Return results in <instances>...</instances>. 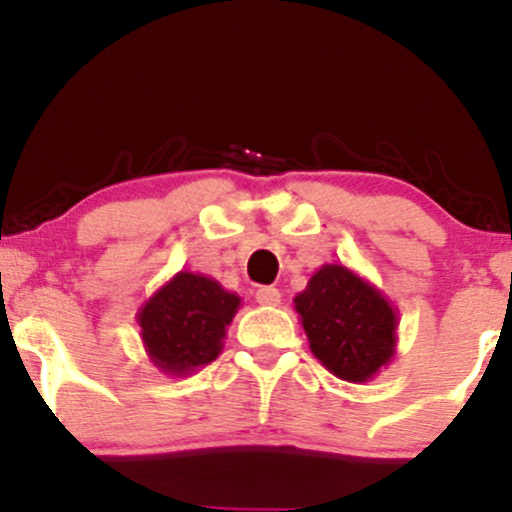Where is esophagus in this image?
Wrapping results in <instances>:
<instances>
[{"mask_svg": "<svg viewBox=\"0 0 512 512\" xmlns=\"http://www.w3.org/2000/svg\"><path fill=\"white\" fill-rule=\"evenodd\" d=\"M255 299L262 304V307H277L282 302V294L277 287H260L255 292Z\"/></svg>", "mask_w": 512, "mask_h": 512, "instance_id": "1", "label": "esophagus"}]
</instances>
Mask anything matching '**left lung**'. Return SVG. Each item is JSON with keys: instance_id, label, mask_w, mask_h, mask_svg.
<instances>
[{"instance_id": "8db88e82", "label": "left lung", "mask_w": 512, "mask_h": 512, "mask_svg": "<svg viewBox=\"0 0 512 512\" xmlns=\"http://www.w3.org/2000/svg\"><path fill=\"white\" fill-rule=\"evenodd\" d=\"M294 309L312 354L339 379L364 384L394 359L399 314L349 267H319L294 297Z\"/></svg>"}]
</instances>
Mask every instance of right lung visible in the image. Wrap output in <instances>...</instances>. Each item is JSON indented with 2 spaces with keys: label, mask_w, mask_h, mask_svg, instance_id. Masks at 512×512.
Returning <instances> with one entry per match:
<instances>
[{
  "label": "right lung",
  "mask_w": 512,
  "mask_h": 512,
  "mask_svg": "<svg viewBox=\"0 0 512 512\" xmlns=\"http://www.w3.org/2000/svg\"><path fill=\"white\" fill-rule=\"evenodd\" d=\"M242 299L213 277L180 270L136 314L148 359L168 376H188L218 359Z\"/></svg>",
  "instance_id": "right-lung-1"
}]
</instances>
